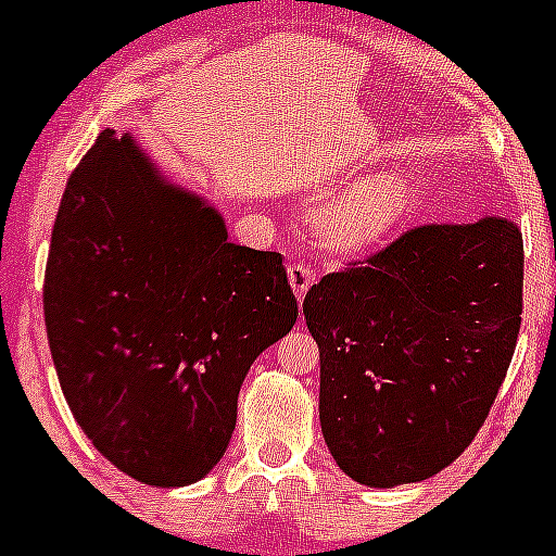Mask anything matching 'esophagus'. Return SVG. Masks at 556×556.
Segmentation results:
<instances>
[{"label": "esophagus", "mask_w": 556, "mask_h": 556, "mask_svg": "<svg viewBox=\"0 0 556 556\" xmlns=\"http://www.w3.org/2000/svg\"><path fill=\"white\" fill-rule=\"evenodd\" d=\"M314 277H317V274H314V271H312V266H306V263H293V266L288 268L290 288H293V293L299 295V299H304L306 290L312 288Z\"/></svg>", "instance_id": "esophagus-1"}]
</instances>
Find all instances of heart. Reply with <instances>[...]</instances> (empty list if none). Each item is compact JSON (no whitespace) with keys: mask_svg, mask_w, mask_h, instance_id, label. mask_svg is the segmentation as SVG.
Masks as SVG:
<instances>
[{"mask_svg":"<svg viewBox=\"0 0 556 556\" xmlns=\"http://www.w3.org/2000/svg\"><path fill=\"white\" fill-rule=\"evenodd\" d=\"M412 206L414 193L401 177L374 174L346 185L319 206V231L336 250H363L401 226Z\"/></svg>","mask_w":556,"mask_h":556,"instance_id":"obj_1","label":"heart"}]
</instances>
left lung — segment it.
<instances>
[{"label":"left lung","instance_id":"1","mask_svg":"<svg viewBox=\"0 0 556 556\" xmlns=\"http://www.w3.org/2000/svg\"><path fill=\"white\" fill-rule=\"evenodd\" d=\"M525 244L514 220L414 226L304 299L319 425L350 479L422 481L484 425L517 350Z\"/></svg>","mask_w":556,"mask_h":556}]
</instances>
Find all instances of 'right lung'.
Masks as SVG:
<instances>
[{
	"label": "right lung",
	"instance_id": "1",
	"mask_svg": "<svg viewBox=\"0 0 556 556\" xmlns=\"http://www.w3.org/2000/svg\"><path fill=\"white\" fill-rule=\"evenodd\" d=\"M42 301L72 414L153 486L215 468L247 371L299 317L282 255L228 242L210 204L110 128L66 182Z\"/></svg>",
	"mask_w": 556,
	"mask_h": 556
}]
</instances>
